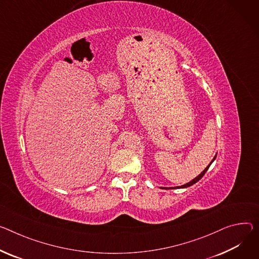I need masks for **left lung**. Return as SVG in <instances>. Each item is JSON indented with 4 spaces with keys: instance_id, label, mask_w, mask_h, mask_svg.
Here are the masks:
<instances>
[{
    "instance_id": "obj_1",
    "label": "left lung",
    "mask_w": 259,
    "mask_h": 259,
    "mask_svg": "<svg viewBox=\"0 0 259 259\" xmlns=\"http://www.w3.org/2000/svg\"><path fill=\"white\" fill-rule=\"evenodd\" d=\"M215 158H216V156L214 157V159H213V160L210 161V163L208 164V166H206V168H205V169H204V170H203V171H202V172H201L199 176H197V177H196L194 180H192L191 182L187 183V184H185V185H183V186H181V187H175V188H165V189H176V188H187V187H190V186H192L193 184H195L196 182H198V181H199V180H200V179H201V178L204 176V174H205V172H206V170L208 169V167H209V165H210V164H211V162H213V161L215 160Z\"/></svg>"
}]
</instances>
